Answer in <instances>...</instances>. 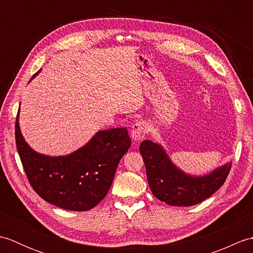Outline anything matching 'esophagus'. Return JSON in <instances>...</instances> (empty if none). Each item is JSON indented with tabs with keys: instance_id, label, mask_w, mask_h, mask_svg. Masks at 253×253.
<instances>
[{
	"instance_id": "obj_1",
	"label": "esophagus",
	"mask_w": 253,
	"mask_h": 253,
	"mask_svg": "<svg viewBox=\"0 0 253 253\" xmlns=\"http://www.w3.org/2000/svg\"><path fill=\"white\" fill-rule=\"evenodd\" d=\"M149 128L146 122H137L131 127V138L136 141H140L146 137Z\"/></svg>"
}]
</instances>
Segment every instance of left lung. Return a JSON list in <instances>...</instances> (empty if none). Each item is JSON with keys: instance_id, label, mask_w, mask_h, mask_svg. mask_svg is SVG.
Instances as JSON below:
<instances>
[{"instance_id": "left-lung-1", "label": "left lung", "mask_w": 253, "mask_h": 253, "mask_svg": "<svg viewBox=\"0 0 253 253\" xmlns=\"http://www.w3.org/2000/svg\"><path fill=\"white\" fill-rule=\"evenodd\" d=\"M153 196L174 207H191L217 191L232 168L227 162L204 175H191L179 169L162 144L143 140L139 148Z\"/></svg>"}]
</instances>
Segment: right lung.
Returning <instances> with one entry per match:
<instances>
[{
    "instance_id": "right-lung-1",
    "label": "right lung",
    "mask_w": 253,
    "mask_h": 253,
    "mask_svg": "<svg viewBox=\"0 0 253 253\" xmlns=\"http://www.w3.org/2000/svg\"><path fill=\"white\" fill-rule=\"evenodd\" d=\"M19 111L15 124L16 146L25 173L38 195L68 211H88L103 200L118 163L131 144L127 128L99 130L76 151L51 157L35 151L26 142L19 126Z\"/></svg>"
}]
</instances>
